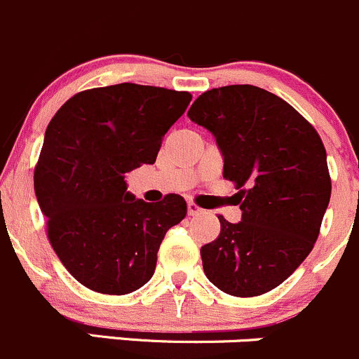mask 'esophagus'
<instances>
[{
    "label": "esophagus",
    "mask_w": 359,
    "mask_h": 359,
    "mask_svg": "<svg viewBox=\"0 0 359 359\" xmlns=\"http://www.w3.org/2000/svg\"><path fill=\"white\" fill-rule=\"evenodd\" d=\"M201 208L198 207L196 203H193V201H189V203H187V214L189 215H198V214H201Z\"/></svg>",
    "instance_id": "34e87169"
}]
</instances>
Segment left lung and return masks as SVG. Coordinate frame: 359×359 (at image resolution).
<instances>
[{"label": "left lung", "instance_id": "left-lung-1", "mask_svg": "<svg viewBox=\"0 0 359 359\" xmlns=\"http://www.w3.org/2000/svg\"><path fill=\"white\" fill-rule=\"evenodd\" d=\"M215 138L242 221L219 215L221 233L201 247L207 279L233 297L283 284L311 254L332 194L318 131L279 96L256 86L203 93L187 112Z\"/></svg>", "mask_w": 359, "mask_h": 359}]
</instances>
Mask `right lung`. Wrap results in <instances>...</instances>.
I'll list each match as a JSON object with an SVG mask.
<instances>
[{
    "instance_id": "right-lung-1",
    "label": "right lung",
    "mask_w": 359,
    "mask_h": 359,
    "mask_svg": "<svg viewBox=\"0 0 359 359\" xmlns=\"http://www.w3.org/2000/svg\"><path fill=\"white\" fill-rule=\"evenodd\" d=\"M191 98L128 82L96 87L69 98L47 126L34 193L55 254L89 290L128 294L147 284L166 231L186 217L182 196L147 203L124 179L154 165Z\"/></svg>"
}]
</instances>
